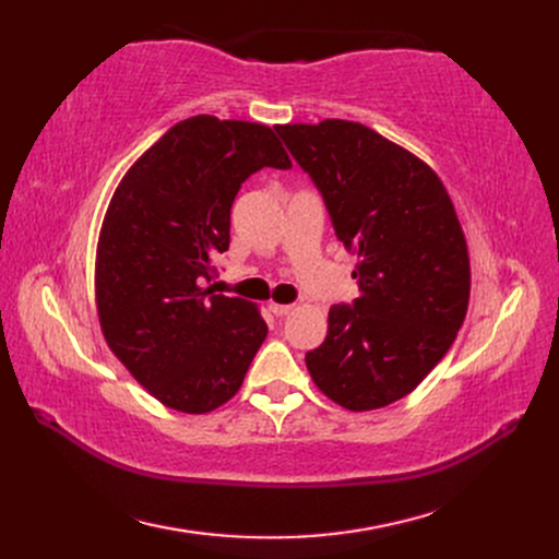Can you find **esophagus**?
Segmentation results:
<instances>
[{"instance_id":"1","label":"esophagus","mask_w":559,"mask_h":559,"mask_svg":"<svg viewBox=\"0 0 559 559\" xmlns=\"http://www.w3.org/2000/svg\"><path fill=\"white\" fill-rule=\"evenodd\" d=\"M270 310H273L275 317H284L294 310V306H282V302H270Z\"/></svg>"}]
</instances>
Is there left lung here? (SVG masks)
Instances as JSON below:
<instances>
[{"mask_svg":"<svg viewBox=\"0 0 559 559\" xmlns=\"http://www.w3.org/2000/svg\"><path fill=\"white\" fill-rule=\"evenodd\" d=\"M275 130L357 253L359 298L329 310L308 370L343 408H382L427 378L466 317L468 251L452 200L429 165L361 123Z\"/></svg>","mask_w":559,"mask_h":559,"instance_id":"8db88e82","label":"left lung"}]
</instances>
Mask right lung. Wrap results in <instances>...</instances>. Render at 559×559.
I'll list each match as a JSON object with an SVG mask.
<instances>
[{
  "instance_id": "obj_1",
  "label": "right lung",
  "mask_w": 559,
  "mask_h": 559,
  "mask_svg": "<svg viewBox=\"0 0 559 559\" xmlns=\"http://www.w3.org/2000/svg\"><path fill=\"white\" fill-rule=\"evenodd\" d=\"M263 167H292L273 130L202 114L167 130L109 202L99 324L118 361L167 408L224 405L267 335L257 306L202 289L230 245L233 200Z\"/></svg>"
}]
</instances>
